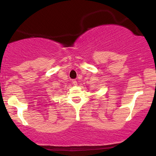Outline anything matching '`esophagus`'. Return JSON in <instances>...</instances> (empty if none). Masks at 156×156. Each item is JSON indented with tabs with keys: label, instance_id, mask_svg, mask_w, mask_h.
Instances as JSON below:
<instances>
[{
	"label": "esophagus",
	"instance_id": "esophagus-1",
	"mask_svg": "<svg viewBox=\"0 0 156 156\" xmlns=\"http://www.w3.org/2000/svg\"><path fill=\"white\" fill-rule=\"evenodd\" d=\"M72 82H73V85H75V86L78 85V83H77V81H76V80H73Z\"/></svg>",
	"mask_w": 156,
	"mask_h": 156
}]
</instances>
